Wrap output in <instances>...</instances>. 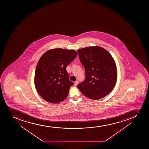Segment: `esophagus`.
<instances>
[{"instance_id": "34e87169", "label": "esophagus", "mask_w": 149, "mask_h": 149, "mask_svg": "<svg viewBox=\"0 0 149 149\" xmlns=\"http://www.w3.org/2000/svg\"><path fill=\"white\" fill-rule=\"evenodd\" d=\"M78 84H79V81H75V82H74V86H77V85H78Z\"/></svg>"}]
</instances>
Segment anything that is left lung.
<instances>
[{
  "label": "left lung",
  "mask_w": 149,
  "mask_h": 149,
  "mask_svg": "<svg viewBox=\"0 0 149 149\" xmlns=\"http://www.w3.org/2000/svg\"><path fill=\"white\" fill-rule=\"evenodd\" d=\"M86 71V79L77 86L83 94L97 100L109 94L116 84V64L110 53L99 46L78 50Z\"/></svg>",
  "instance_id": "8db88e82"
}]
</instances>
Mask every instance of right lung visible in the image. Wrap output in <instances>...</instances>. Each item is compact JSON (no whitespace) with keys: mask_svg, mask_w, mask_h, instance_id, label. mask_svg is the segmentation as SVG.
<instances>
[{"mask_svg":"<svg viewBox=\"0 0 149 149\" xmlns=\"http://www.w3.org/2000/svg\"><path fill=\"white\" fill-rule=\"evenodd\" d=\"M77 55L73 49L57 48L47 50L40 57L35 71L34 84L46 102L59 103L68 97L73 83L69 80L66 68Z\"/></svg>","mask_w":149,"mask_h":149,"instance_id":"add662e5","label":"right lung"}]
</instances>
